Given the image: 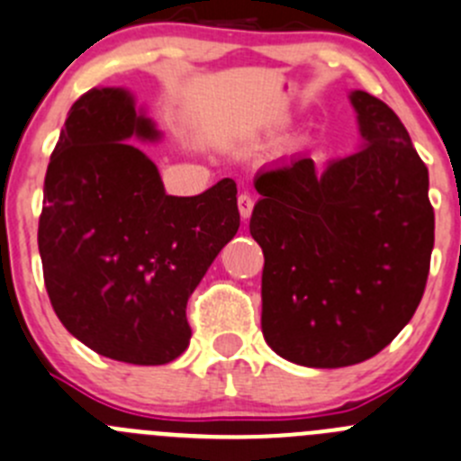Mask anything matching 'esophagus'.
Returning a JSON list of instances; mask_svg holds the SVG:
<instances>
[{
  "instance_id": "34e87169",
  "label": "esophagus",
  "mask_w": 461,
  "mask_h": 461,
  "mask_svg": "<svg viewBox=\"0 0 461 461\" xmlns=\"http://www.w3.org/2000/svg\"><path fill=\"white\" fill-rule=\"evenodd\" d=\"M238 210H240V217H242L244 221H247V219L251 217V212H253V199L247 194V192L238 196Z\"/></svg>"
}]
</instances>
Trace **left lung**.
I'll return each mask as SVG.
<instances>
[{"instance_id": "8db88e82", "label": "left lung", "mask_w": 461, "mask_h": 461, "mask_svg": "<svg viewBox=\"0 0 461 461\" xmlns=\"http://www.w3.org/2000/svg\"><path fill=\"white\" fill-rule=\"evenodd\" d=\"M362 144L317 169L276 160L253 178V240L265 253L262 335L294 365L339 369L374 357L410 323L435 247L428 167L396 113L348 95Z\"/></svg>"}]
</instances>
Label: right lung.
<instances>
[{"instance_id": "add662e5", "label": "right lung", "mask_w": 461, "mask_h": 461, "mask_svg": "<svg viewBox=\"0 0 461 461\" xmlns=\"http://www.w3.org/2000/svg\"><path fill=\"white\" fill-rule=\"evenodd\" d=\"M133 140L162 133L129 90L74 102L47 167L38 249L60 323L104 357L153 366L190 344L187 299L238 233V187L221 178L167 194Z\"/></svg>"}]
</instances>
